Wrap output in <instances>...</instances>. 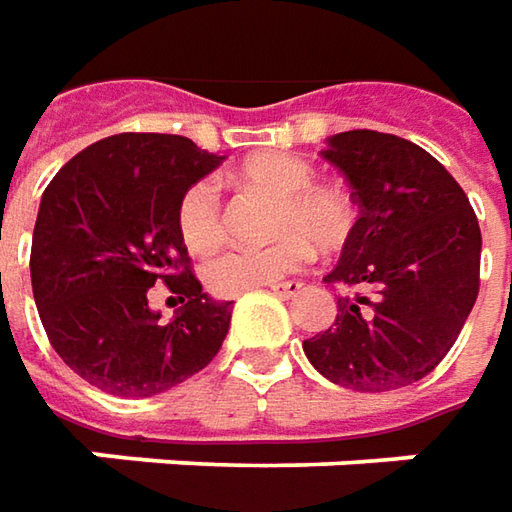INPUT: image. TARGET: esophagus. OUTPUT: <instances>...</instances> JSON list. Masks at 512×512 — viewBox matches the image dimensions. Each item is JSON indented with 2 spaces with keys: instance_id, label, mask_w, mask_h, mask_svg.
Returning a JSON list of instances; mask_svg holds the SVG:
<instances>
[{
  "instance_id": "obj_1",
  "label": "esophagus",
  "mask_w": 512,
  "mask_h": 512,
  "mask_svg": "<svg viewBox=\"0 0 512 512\" xmlns=\"http://www.w3.org/2000/svg\"><path fill=\"white\" fill-rule=\"evenodd\" d=\"M272 291L277 297H297L303 291V283L300 280H289V283H274Z\"/></svg>"
}]
</instances>
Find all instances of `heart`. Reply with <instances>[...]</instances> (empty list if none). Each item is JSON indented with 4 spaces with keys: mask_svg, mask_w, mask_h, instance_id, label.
<instances>
[{
    "mask_svg": "<svg viewBox=\"0 0 512 512\" xmlns=\"http://www.w3.org/2000/svg\"><path fill=\"white\" fill-rule=\"evenodd\" d=\"M232 184L269 195L274 203L266 215V235L260 246H232L212 257L203 269L209 291L232 297L269 286L283 274L309 263L317 243L323 252L340 249L354 232L357 206L343 186L314 181V167L289 152H255L229 172ZM175 232L189 252L206 255L223 240V209L218 189L195 181L184 189L175 206Z\"/></svg>",
    "mask_w": 512,
    "mask_h": 512,
    "instance_id": "heart-1",
    "label": "heart"
}]
</instances>
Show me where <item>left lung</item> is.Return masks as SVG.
Returning <instances> with one entry per match:
<instances>
[{"label":"left lung","mask_w":512,"mask_h":512,"mask_svg":"<svg viewBox=\"0 0 512 512\" xmlns=\"http://www.w3.org/2000/svg\"><path fill=\"white\" fill-rule=\"evenodd\" d=\"M323 155L351 184L360 218L326 274L348 294L303 351L343 388L397 391L428 377L465 326L479 294V221L448 169L399 135L348 130Z\"/></svg>","instance_id":"obj_1"}]
</instances>
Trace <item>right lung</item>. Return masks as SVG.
I'll use <instances>...</instances> for the list:
<instances>
[{
    "instance_id": "add662e5",
    "label": "right lung",
    "mask_w": 512,
    "mask_h": 512,
    "mask_svg": "<svg viewBox=\"0 0 512 512\" xmlns=\"http://www.w3.org/2000/svg\"><path fill=\"white\" fill-rule=\"evenodd\" d=\"M184 135L118 133L73 155L47 184L30 283L47 340L113 397H155L221 351L232 303L203 294L175 232L184 189L221 164ZM164 282L185 306L160 323L146 294Z\"/></svg>"
}]
</instances>
